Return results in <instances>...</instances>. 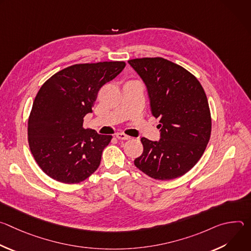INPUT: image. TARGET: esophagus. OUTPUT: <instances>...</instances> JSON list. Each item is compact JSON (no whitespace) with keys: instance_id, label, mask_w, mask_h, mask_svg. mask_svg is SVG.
Segmentation results:
<instances>
[{"instance_id":"esophagus-1","label":"esophagus","mask_w":251,"mask_h":251,"mask_svg":"<svg viewBox=\"0 0 251 251\" xmlns=\"http://www.w3.org/2000/svg\"><path fill=\"white\" fill-rule=\"evenodd\" d=\"M115 136H116L118 139H120V140H129V139L131 138L130 136H128V135H126V134H124V133H122V132L116 133V134H115Z\"/></svg>"}]
</instances>
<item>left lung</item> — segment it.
<instances>
[{
	"mask_svg": "<svg viewBox=\"0 0 251 251\" xmlns=\"http://www.w3.org/2000/svg\"><path fill=\"white\" fill-rule=\"evenodd\" d=\"M144 81L151 111L160 118L159 141L141 138L144 147L135 166L155 180L185 175L202 156L211 132L204 90L191 73L162 57L128 60Z\"/></svg>",
	"mask_w": 251,
	"mask_h": 251,
	"instance_id": "left-lung-1",
	"label": "left lung"
}]
</instances>
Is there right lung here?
<instances>
[{"label":"right lung","mask_w":251,"mask_h":251,"mask_svg":"<svg viewBox=\"0 0 251 251\" xmlns=\"http://www.w3.org/2000/svg\"><path fill=\"white\" fill-rule=\"evenodd\" d=\"M126 63L103 61L68 66L48 79L34 98L27 122L30 152L53 180L77 184L100 165L112 136L83 128L99 89L114 79Z\"/></svg>","instance_id":"obj_1"}]
</instances>
